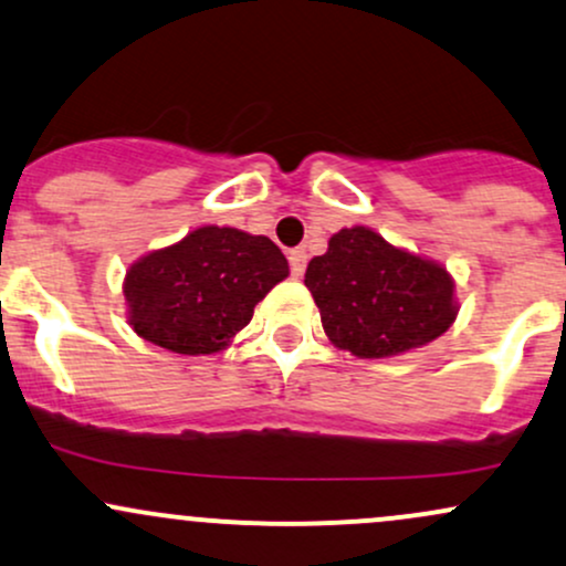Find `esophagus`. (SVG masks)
<instances>
[{"mask_svg": "<svg viewBox=\"0 0 566 566\" xmlns=\"http://www.w3.org/2000/svg\"><path fill=\"white\" fill-rule=\"evenodd\" d=\"M306 260H308L306 250L290 252V271H293V276H297V279L303 276V271H306Z\"/></svg>", "mask_w": 566, "mask_h": 566, "instance_id": "esophagus-1", "label": "esophagus"}]
</instances>
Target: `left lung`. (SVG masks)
Masks as SVG:
<instances>
[{
    "label": "left lung",
    "mask_w": 566,
    "mask_h": 566,
    "mask_svg": "<svg viewBox=\"0 0 566 566\" xmlns=\"http://www.w3.org/2000/svg\"><path fill=\"white\" fill-rule=\"evenodd\" d=\"M303 282L331 344L359 359L421 349L459 314L454 276L443 263L389 244L365 226L333 233Z\"/></svg>",
    "instance_id": "obj_1"
}]
</instances>
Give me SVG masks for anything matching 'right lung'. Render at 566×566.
I'll list each match as a JSON object with an SVG mask.
<instances>
[{
  "instance_id": "right-lung-1",
  "label": "right lung",
  "mask_w": 566,
  "mask_h": 566,
  "mask_svg": "<svg viewBox=\"0 0 566 566\" xmlns=\"http://www.w3.org/2000/svg\"><path fill=\"white\" fill-rule=\"evenodd\" d=\"M287 276V258L269 235L228 226L192 228L128 265L126 319L139 338L160 349L217 354L233 344L254 306Z\"/></svg>"
}]
</instances>
